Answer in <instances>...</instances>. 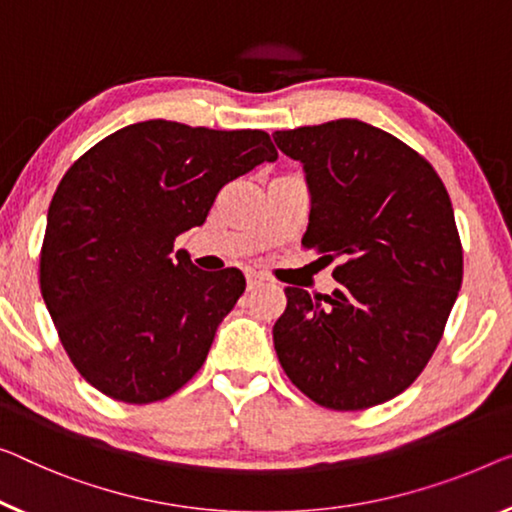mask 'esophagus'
<instances>
[{"label":"esophagus","instance_id":"34e87169","mask_svg":"<svg viewBox=\"0 0 512 512\" xmlns=\"http://www.w3.org/2000/svg\"><path fill=\"white\" fill-rule=\"evenodd\" d=\"M262 285H264V276H262V273H255V271L246 273V287H248V292H253V289L262 287Z\"/></svg>","mask_w":512,"mask_h":512}]
</instances>
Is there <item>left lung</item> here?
Segmentation results:
<instances>
[{
	"instance_id": "1",
	"label": "left lung",
	"mask_w": 512,
	"mask_h": 512,
	"mask_svg": "<svg viewBox=\"0 0 512 512\" xmlns=\"http://www.w3.org/2000/svg\"><path fill=\"white\" fill-rule=\"evenodd\" d=\"M273 140L308 183L301 243L340 259L331 296L285 289L273 326L278 361L322 407H375L421 375L460 292L451 197L423 156L358 119L276 131Z\"/></svg>"
}]
</instances>
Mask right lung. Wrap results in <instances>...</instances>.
<instances>
[{
  "mask_svg": "<svg viewBox=\"0 0 512 512\" xmlns=\"http://www.w3.org/2000/svg\"><path fill=\"white\" fill-rule=\"evenodd\" d=\"M278 158L264 131L149 119L94 144L59 181L41 248V294L82 377L114 400H163L202 368L246 289L174 250L225 183Z\"/></svg>",
  "mask_w": 512,
  "mask_h": 512,
  "instance_id": "obj_1",
  "label": "right lung"
}]
</instances>
